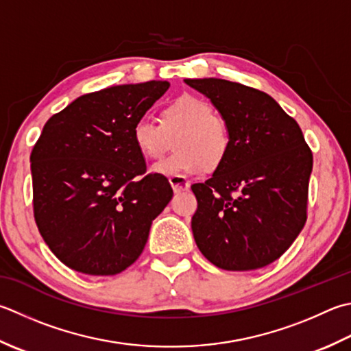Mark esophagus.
I'll return each instance as SVG.
<instances>
[{
	"mask_svg": "<svg viewBox=\"0 0 351 351\" xmlns=\"http://www.w3.org/2000/svg\"><path fill=\"white\" fill-rule=\"evenodd\" d=\"M169 182H170L171 189H173L175 193H181V191H185V190L190 189V182L187 180H184V178L171 176V178H169Z\"/></svg>",
	"mask_w": 351,
	"mask_h": 351,
	"instance_id": "esophagus-1",
	"label": "esophagus"
}]
</instances>
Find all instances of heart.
<instances>
[{"label": "heart", "instance_id": "b5f03b06", "mask_svg": "<svg viewBox=\"0 0 351 351\" xmlns=\"http://www.w3.org/2000/svg\"><path fill=\"white\" fill-rule=\"evenodd\" d=\"M175 138L176 152L155 164L152 171L164 176L201 173L216 169L228 155L231 134L226 123L215 115L207 100L184 94L162 109L161 125L141 117L132 126V143L147 160H160Z\"/></svg>", "mask_w": 351, "mask_h": 351}]
</instances>
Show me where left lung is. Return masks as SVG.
<instances>
[{
  "label": "left lung",
  "mask_w": 351,
  "mask_h": 351,
  "mask_svg": "<svg viewBox=\"0 0 351 351\" xmlns=\"http://www.w3.org/2000/svg\"><path fill=\"white\" fill-rule=\"evenodd\" d=\"M230 129L228 155L191 185L199 251L225 271H252L283 256L307 219L313 156L303 132L271 95L223 79H185Z\"/></svg>",
  "instance_id": "8db88e82"
}]
</instances>
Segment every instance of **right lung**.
<instances>
[{
    "label": "right lung",
    "mask_w": 351,
    "mask_h": 351,
    "mask_svg": "<svg viewBox=\"0 0 351 351\" xmlns=\"http://www.w3.org/2000/svg\"><path fill=\"white\" fill-rule=\"evenodd\" d=\"M167 80L80 95L45 123L30 155L33 211L62 263L115 276L140 257L150 225L173 196L166 176L146 173L134 123L167 91Z\"/></svg>",
    "instance_id": "right-lung-1"
}]
</instances>
